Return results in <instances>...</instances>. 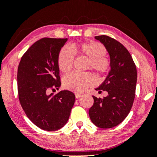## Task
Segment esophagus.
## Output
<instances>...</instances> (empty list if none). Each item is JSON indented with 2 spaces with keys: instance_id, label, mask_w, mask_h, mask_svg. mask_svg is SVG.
Segmentation results:
<instances>
[{
  "instance_id": "34e87169",
  "label": "esophagus",
  "mask_w": 157,
  "mask_h": 157,
  "mask_svg": "<svg viewBox=\"0 0 157 157\" xmlns=\"http://www.w3.org/2000/svg\"><path fill=\"white\" fill-rule=\"evenodd\" d=\"M75 96H76V98H78L81 96V94H78V93H75Z\"/></svg>"
}]
</instances>
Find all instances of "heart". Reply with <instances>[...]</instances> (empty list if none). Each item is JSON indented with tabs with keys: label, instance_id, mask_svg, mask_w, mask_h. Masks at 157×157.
Instances as JSON below:
<instances>
[{
	"label": "heart",
	"instance_id": "heart-1",
	"mask_svg": "<svg viewBox=\"0 0 157 157\" xmlns=\"http://www.w3.org/2000/svg\"><path fill=\"white\" fill-rule=\"evenodd\" d=\"M106 50L104 46L95 41L71 44L65 46L60 50L57 58L58 66L63 73L68 72L72 68L75 57L83 56L87 57V68L95 71L98 74H106L111 68V61L106 56ZM64 87L71 91L82 92L88 87L96 83V78L91 73L73 71L66 75L63 79Z\"/></svg>",
	"mask_w": 157,
	"mask_h": 157
}]
</instances>
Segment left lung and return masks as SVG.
Returning a JSON list of instances; mask_svg holds the SVG:
<instances>
[{
	"label": "left lung",
	"mask_w": 157,
	"mask_h": 157,
	"mask_svg": "<svg viewBox=\"0 0 157 157\" xmlns=\"http://www.w3.org/2000/svg\"><path fill=\"white\" fill-rule=\"evenodd\" d=\"M110 55L111 71L104 83L96 89L108 92L104 98L93 96L89 109L91 121L102 128H112L121 123L129 113L135 98L137 72L132 56L121 43L108 36H95Z\"/></svg>",
	"instance_id": "1"
}]
</instances>
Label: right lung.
I'll use <instances>...</instances> for the list:
<instances>
[{
    "label": "right lung",
    "mask_w": 157,
    "mask_h": 157,
    "mask_svg": "<svg viewBox=\"0 0 157 157\" xmlns=\"http://www.w3.org/2000/svg\"><path fill=\"white\" fill-rule=\"evenodd\" d=\"M67 38H43L34 43L19 63L17 74L20 104L38 127L56 131L68 121L75 102L71 91L48 94L61 86L57 58Z\"/></svg>",
    "instance_id": "obj_1"
}]
</instances>
